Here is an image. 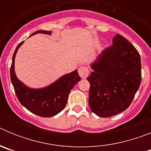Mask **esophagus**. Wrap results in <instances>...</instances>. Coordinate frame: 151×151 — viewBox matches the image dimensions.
I'll return each instance as SVG.
<instances>
[{"instance_id":"obj_1","label":"esophagus","mask_w":151,"mask_h":151,"mask_svg":"<svg viewBox=\"0 0 151 151\" xmlns=\"http://www.w3.org/2000/svg\"><path fill=\"white\" fill-rule=\"evenodd\" d=\"M89 70L88 68L85 66H81L78 68V74L82 78H85L88 75Z\"/></svg>"}]
</instances>
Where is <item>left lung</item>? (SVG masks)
Listing matches in <instances>:
<instances>
[{"label": "left lung", "instance_id": "obj_1", "mask_svg": "<svg viewBox=\"0 0 151 151\" xmlns=\"http://www.w3.org/2000/svg\"><path fill=\"white\" fill-rule=\"evenodd\" d=\"M91 67L94 71L87 78L91 111L106 118L126 110L141 81V57L133 45L116 34L113 45L104 49Z\"/></svg>", "mask_w": 151, "mask_h": 151}]
</instances>
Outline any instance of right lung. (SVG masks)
I'll use <instances>...</instances> for the list:
<instances>
[{"mask_svg":"<svg viewBox=\"0 0 151 151\" xmlns=\"http://www.w3.org/2000/svg\"><path fill=\"white\" fill-rule=\"evenodd\" d=\"M37 33L50 35V31H36ZM24 41L18 45L13 54L10 66V78L19 101L32 113L41 117H51L62 111L67 103L68 96L75 85L81 80L77 70L66 74L57 82L42 89H32L18 80L14 72V60L19 47Z\"/></svg>","mask_w":151,"mask_h":151,"instance_id":"1","label":"right lung"}]
</instances>
